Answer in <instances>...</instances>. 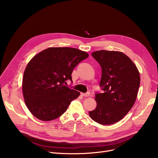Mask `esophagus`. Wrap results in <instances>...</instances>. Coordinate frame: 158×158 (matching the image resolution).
Instances as JSON below:
<instances>
[{
  "label": "esophagus",
  "instance_id": "34e87169",
  "mask_svg": "<svg viewBox=\"0 0 158 158\" xmlns=\"http://www.w3.org/2000/svg\"><path fill=\"white\" fill-rule=\"evenodd\" d=\"M82 95L85 96V97H89L90 95V92H88L86 93H85V94H82Z\"/></svg>",
  "mask_w": 158,
  "mask_h": 158
}]
</instances>
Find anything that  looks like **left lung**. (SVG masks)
<instances>
[{
  "label": "left lung",
  "mask_w": 158,
  "mask_h": 158,
  "mask_svg": "<svg viewBox=\"0 0 158 158\" xmlns=\"http://www.w3.org/2000/svg\"><path fill=\"white\" fill-rule=\"evenodd\" d=\"M101 66L99 86L103 93L96 92V108L90 117L102 125L122 120L133 106L140 84L138 69L130 58L118 51L102 50L92 54Z\"/></svg>",
  "instance_id": "1"
}]
</instances>
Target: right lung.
Returning <instances> with one entry per match:
<instances>
[{
    "instance_id": "right-lung-1",
    "label": "right lung",
    "mask_w": 158,
    "mask_h": 158,
    "mask_svg": "<svg viewBox=\"0 0 158 158\" xmlns=\"http://www.w3.org/2000/svg\"><path fill=\"white\" fill-rule=\"evenodd\" d=\"M89 55L70 47H51L40 52L24 71L22 91L27 108L37 118L54 120L80 93L64 85L72 81L73 69Z\"/></svg>"
}]
</instances>
